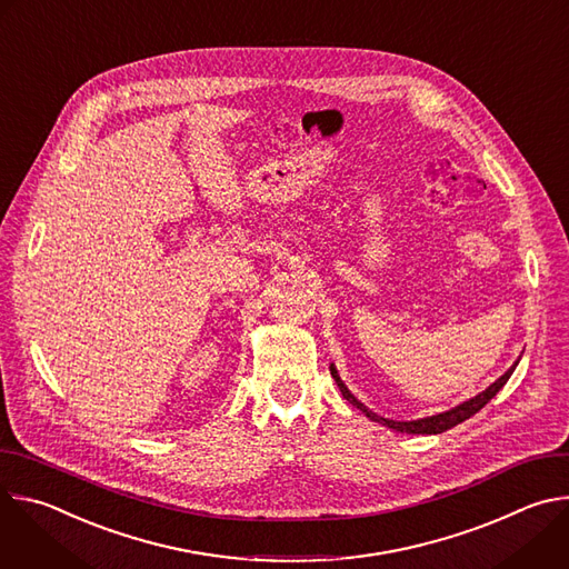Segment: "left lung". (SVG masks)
<instances>
[{"label": "left lung", "instance_id": "obj_1", "mask_svg": "<svg viewBox=\"0 0 569 569\" xmlns=\"http://www.w3.org/2000/svg\"><path fill=\"white\" fill-rule=\"evenodd\" d=\"M518 365V362H516ZM516 365L505 373V376H500L489 389L486 391H481L479 396H475V398H470V400H466V402H461V405H457L455 410H450V412H443V415H437V417H428V419H419V421H389V419H382V417H378V415H373V412H369L365 405L347 389V385L340 380V376H338V371H336V367L331 365V376L336 378V382H338V387H340V391H342V396L353 405V408H358L360 412H365L371 421H378V423H382V426H387V428H391V430H396V432H408V435H441V432H446V430H450V428H455V426H459V423H463L466 419H470L472 415H477L486 402H489L505 385H507V380L511 378V373H513V369H516Z\"/></svg>", "mask_w": 569, "mask_h": 569}]
</instances>
